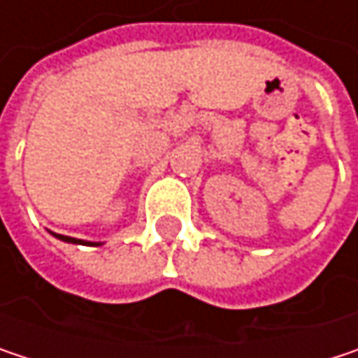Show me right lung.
Wrapping results in <instances>:
<instances>
[{"instance_id":"1","label":"right lung","mask_w":358,"mask_h":358,"mask_svg":"<svg viewBox=\"0 0 358 358\" xmlns=\"http://www.w3.org/2000/svg\"><path fill=\"white\" fill-rule=\"evenodd\" d=\"M53 236L59 238V241H64V243H72V245H91V247H99L101 245V243H87V241H78V238H72V236H62V234H53Z\"/></svg>"}]
</instances>
